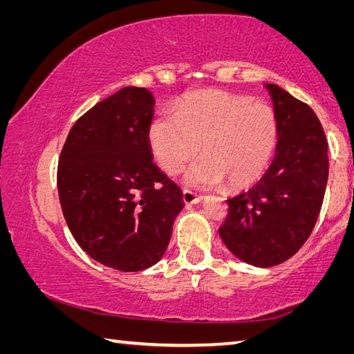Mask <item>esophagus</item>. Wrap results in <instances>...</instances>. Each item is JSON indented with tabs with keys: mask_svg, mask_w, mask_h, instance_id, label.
<instances>
[{
	"mask_svg": "<svg viewBox=\"0 0 354 354\" xmlns=\"http://www.w3.org/2000/svg\"><path fill=\"white\" fill-rule=\"evenodd\" d=\"M183 200H184L185 205H196V203H200L203 200V196L196 195L195 192L184 189L183 190Z\"/></svg>",
	"mask_w": 354,
	"mask_h": 354,
	"instance_id": "1",
	"label": "esophagus"
}]
</instances>
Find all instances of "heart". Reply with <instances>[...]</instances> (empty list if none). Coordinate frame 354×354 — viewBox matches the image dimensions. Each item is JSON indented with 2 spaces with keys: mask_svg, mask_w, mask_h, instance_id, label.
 Returning <instances> with one entry per match:
<instances>
[{
  "mask_svg": "<svg viewBox=\"0 0 354 354\" xmlns=\"http://www.w3.org/2000/svg\"><path fill=\"white\" fill-rule=\"evenodd\" d=\"M278 118L267 103L223 91L185 95L175 113L156 117L148 128L154 159L175 175L203 158L185 175V183L211 187L223 179L230 187H248L272 162L278 145Z\"/></svg>",
  "mask_w": 354,
  "mask_h": 354,
  "instance_id": "1",
  "label": "heart"
}]
</instances>
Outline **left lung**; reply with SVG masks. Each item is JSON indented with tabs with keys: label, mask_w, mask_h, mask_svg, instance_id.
<instances>
[{
	"label": "left lung",
	"mask_w": 354,
	"mask_h": 354,
	"mask_svg": "<svg viewBox=\"0 0 354 354\" xmlns=\"http://www.w3.org/2000/svg\"><path fill=\"white\" fill-rule=\"evenodd\" d=\"M278 118L273 162L248 192L227 200L218 227L239 259L273 267L303 247L319 217L328 183V142L320 120L303 101L266 84Z\"/></svg>",
	"instance_id": "8db88e82"
}]
</instances>
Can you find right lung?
Masks as SVG:
<instances>
[{
	"mask_svg": "<svg viewBox=\"0 0 354 354\" xmlns=\"http://www.w3.org/2000/svg\"><path fill=\"white\" fill-rule=\"evenodd\" d=\"M154 97L123 87L70 129L57 165L65 221L77 245L106 267L140 272L169 247L183 192L153 164Z\"/></svg>",
	"mask_w": 354,
	"mask_h": 354,
	"instance_id": "obj_1",
	"label": "right lung"
}]
</instances>
